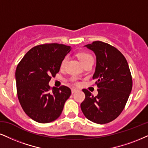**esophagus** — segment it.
Listing matches in <instances>:
<instances>
[{
    "instance_id": "obj_1",
    "label": "esophagus",
    "mask_w": 148,
    "mask_h": 148,
    "mask_svg": "<svg viewBox=\"0 0 148 148\" xmlns=\"http://www.w3.org/2000/svg\"><path fill=\"white\" fill-rule=\"evenodd\" d=\"M77 91V89L76 88H72L71 89V92H72V94L75 93V92H76Z\"/></svg>"
}]
</instances>
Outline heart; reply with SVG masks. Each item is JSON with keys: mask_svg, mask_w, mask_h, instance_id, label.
<instances>
[{"mask_svg": "<svg viewBox=\"0 0 148 148\" xmlns=\"http://www.w3.org/2000/svg\"><path fill=\"white\" fill-rule=\"evenodd\" d=\"M77 57H78V58H79V61L81 62V63L83 65L85 63H86L87 62L90 61V60H93V58H92L91 55H90L89 53H85V52L79 53L77 54ZM66 61H67V57H65L64 58V60H62V64H61L62 67H63L65 65ZM73 81L76 82V78H73Z\"/></svg>", "mask_w": 148, "mask_h": 148, "instance_id": "1", "label": "heart"}]
</instances>
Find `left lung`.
<instances>
[{
    "label": "left lung",
    "mask_w": 148,
    "mask_h": 148,
    "mask_svg": "<svg viewBox=\"0 0 148 148\" xmlns=\"http://www.w3.org/2000/svg\"><path fill=\"white\" fill-rule=\"evenodd\" d=\"M96 56L95 72L98 94L94 97L83 89L85 99L80 106L90 121L104 124L121 114L132 90V79L128 64L123 55L109 44L95 41L86 45Z\"/></svg>",
    "instance_id": "8db88e82"
}]
</instances>
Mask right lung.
I'll use <instances>...</instances> for the list:
<instances>
[{
	"mask_svg": "<svg viewBox=\"0 0 148 148\" xmlns=\"http://www.w3.org/2000/svg\"><path fill=\"white\" fill-rule=\"evenodd\" d=\"M71 47L51 43L31 49L16 71L18 98L25 112L38 123L55 121L63 110L71 94L69 87L51 89L49 82L59 72L64 58Z\"/></svg>",
	"mask_w": 148,
	"mask_h": 148,
	"instance_id": "obj_1",
	"label": "right lung"
}]
</instances>
